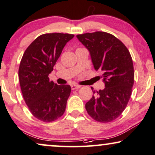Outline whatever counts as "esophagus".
<instances>
[{
    "instance_id": "obj_1",
    "label": "esophagus",
    "mask_w": 155,
    "mask_h": 155,
    "mask_svg": "<svg viewBox=\"0 0 155 155\" xmlns=\"http://www.w3.org/2000/svg\"><path fill=\"white\" fill-rule=\"evenodd\" d=\"M71 87L72 90H74V89H78V88H79L80 87H81V86L77 85V84H72V85L71 86Z\"/></svg>"
}]
</instances>
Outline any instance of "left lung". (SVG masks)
<instances>
[{"label":"left lung","instance_id":"8db88e82","mask_svg":"<svg viewBox=\"0 0 155 155\" xmlns=\"http://www.w3.org/2000/svg\"><path fill=\"white\" fill-rule=\"evenodd\" d=\"M89 51L94 69L103 71L105 88L94 91L86 104L88 115L100 123H109L126 108L134 84L133 59L125 45L113 35L105 32L76 35Z\"/></svg>","mask_w":155,"mask_h":155}]
</instances>
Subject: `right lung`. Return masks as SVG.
<instances>
[{
    "mask_svg": "<svg viewBox=\"0 0 155 155\" xmlns=\"http://www.w3.org/2000/svg\"><path fill=\"white\" fill-rule=\"evenodd\" d=\"M71 34L47 33L39 36L23 54L18 76L22 96L31 113L43 122H51L64 113L71 93L69 85H57L49 74Z\"/></svg>",
    "mask_w": 155,
    "mask_h": 155,
    "instance_id": "add662e5",
    "label": "right lung"
}]
</instances>
